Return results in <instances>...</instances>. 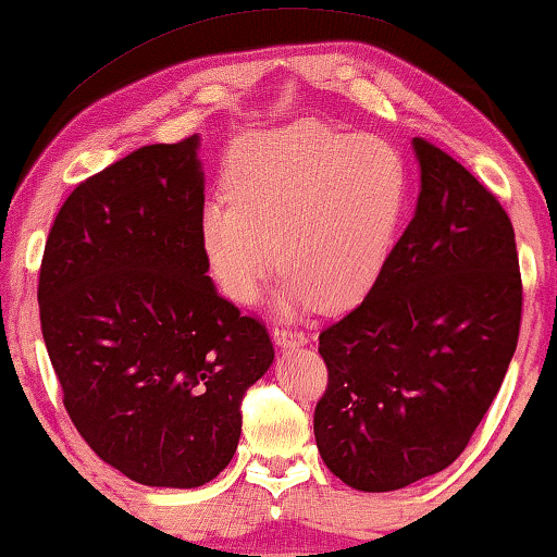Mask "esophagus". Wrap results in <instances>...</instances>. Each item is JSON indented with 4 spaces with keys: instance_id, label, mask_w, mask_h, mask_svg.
Masks as SVG:
<instances>
[{
    "instance_id": "esophagus-1",
    "label": "esophagus",
    "mask_w": 557,
    "mask_h": 557,
    "mask_svg": "<svg viewBox=\"0 0 557 557\" xmlns=\"http://www.w3.org/2000/svg\"><path fill=\"white\" fill-rule=\"evenodd\" d=\"M271 334H273V342H276L278 346H298V344H306L304 332H296V329L284 324V321H278V324L273 326Z\"/></svg>"
}]
</instances>
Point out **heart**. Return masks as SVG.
Masks as SVG:
<instances>
[{
    "label": "heart",
    "mask_w": 557,
    "mask_h": 557,
    "mask_svg": "<svg viewBox=\"0 0 557 557\" xmlns=\"http://www.w3.org/2000/svg\"><path fill=\"white\" fill-rule=\"evenodd\" d=\"M225 196L208 200L200 215V246L221 292L253 301L278 253L281 306L338 309L357 301L389 259L409 168L384 135L304 120L240 145Z\"/></svg>",
    "instance_id": "obj_1"
}]
</instances>
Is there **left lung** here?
<instances>
[{"instance_id":"left-lung-1","label":"left lung","mask_w":557,"mask_h":557,"mask_svg":"<svg viewBox=\"0 0 557 557\" xmlns=\"http://www.w3.org/2000/svg\"><path fill=\"white\" fill-rule=\"evenodd\" d=\"M414 219L357 309L319 334L329 369L313 434L324 465L364 493L442 472L470 442L518 346L522 278L499 200L414 138Z\"/></svg>"}]
</instances>
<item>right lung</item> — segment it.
Segmentation results:
<instances>
[{
    "mask_svg": "<svg viewBox=\"0 0 557 557\" xmlns=\"http://www.w3.org/2000/svg\"><path fill=\"white\" fill-rule=\"evenodd\" d=\"M198 135L131 152L70 193L39 265L64 409L140 485L200 487L231 462L273 344L215 292L200 246Z\"/></svg>",
    "mask_w": 557,
    "mask_h": 557,
    "instance_id": "right-lung-1",
    "label": "right lung"
}]
</instances>
